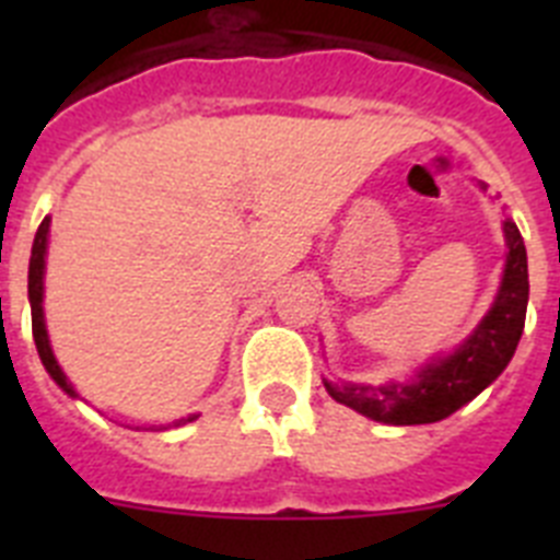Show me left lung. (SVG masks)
<instances>
[{
    "mask_svg": "<svg viewBox=\"0 0 560 560\" xmlns=\"http://www.w3.org/2000/svg\"><path fill=\"white\" fill-rule=\"evenodd\" d=\"M504 241L511 252H508L497 303L479 323V328L452 355L432 361L429 368L420 370L412 384H387V387L325 384L330 398L355 409L359 415L393 423V427L434 423L477 398L516 353L524 330V314H527V294H530L527 249H524L522 232L511 219L504 221Z\"/></svg>",
    "mask_w": 560,
    "mask_h": 560,
    "instance_id": "obj_1",
    "label": "left lung"
}]
</instances>
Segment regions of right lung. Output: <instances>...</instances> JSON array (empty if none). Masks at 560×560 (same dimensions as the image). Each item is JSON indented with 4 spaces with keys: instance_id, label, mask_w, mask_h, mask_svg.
Returning <instances> with one entry per match:
<instances>
[{
    "instance_id": "right-lung-1",
    "label": "right lung",
    "mask_w": 560,
    "mask_h": 560,
    "mask_svg": "<svg viewBox=\"0 0 560 560\" xmlns=\"http://www.w3.org/2000/svg\"><path fill=\"white\" fill-rule=\"evenodd\" d=\"M47 232H49V219L42 221L36 232V241H33V255H30V275H27V294H30V308H33V339H36L38 355H42L44 368L52 375L58 387L67 389L69 395H75V389L69 387L67 375L58 368L56 355H52V348H49L47 328H44V311H42V296H44V255H47ZM196 418H182L176 420V427H185Z\"/></svg>"
}]
</instances>
